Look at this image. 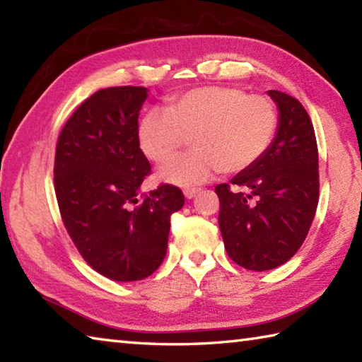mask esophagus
<instances>
[{
  "label": "esophagus",
  "instance_id": "esophagus-1",
  "mask_svg": "<svg viewBox=\"0 0 362 362\" xmlns=\"http://www.w3.org/2000/svg\"><path fill=\"white\" fill-rule=\"evenodd\" d=\"M198 192H199V188H185V189H183V194H185V198L192 199V198H194L196 193H198Z\"/></svg>",
  "mask_w": 362,
  "mask_h": 362
}]
</instances>
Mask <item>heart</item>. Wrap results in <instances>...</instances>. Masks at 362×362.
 <instances>
[{
    "mask_svg": "<svg viewBox=\"0 0 362 362\" xmlns=\"http://www.w3.org/2000/svg\"><path fill=\"white\" fill-rule=\"evenodd\" d=\"M278 108L265 95L235 86H203L170 97L166 110H148L137 140L153 163H164L189 137L193 150L170 159L159 179L189 188L222 174H240L265 156L278 134Z\"/></svg>",
    "mask_w": 362,
    "mask_h": 362,
    "instance_id": "obj_1",
    "label": "heart"
}]
</instances>
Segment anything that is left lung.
Here are the masks:
<instances>
[{
    "label": "left lung",
    "instance_id": "8db88e82",
    "mask_svg": "<svg viewBox=\"0 0 362 362\" xmlns=\"http://www.w3.org/2000/svg\"><path fill=\"white\" fill-rule=\"evenodd\" d=\"M279 108L273 145L259 163L238 174L233 192L220 183L218 226L226 254L238 265L265 272L296 255L320 201V169L313 122L292 95L268 90Z\"/></svg>",
    "mask_w": 362,
    "mask_h": 362
}]
</instances>
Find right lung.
I'll list each match as a JSON object with an SVG mask.
<instances>
[{"instance_id":"obj_1","label":"right lung","mask_w":362,"mask_h":362,"mask_svg":"<svg viewBox=\"0 0 362 362\" xmlns=\"http://www.w3.org/2000/svg\"><path fill=\"white\" fill-rule=\"evenodd\" d=\"M146 89L116 86L86 99L60 131L54 188L66 231L83 259L113 281L155 273L168 250L170 216L182 189L139 188L151 166L137 140Z\"/></svg>"}]
</instances>
